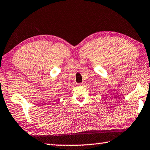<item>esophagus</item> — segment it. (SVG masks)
I'll list each match as a JSON object with an SVG mask.
<instances>
[{
	"mask_svg": "<svg viewBox=\"0 0 150 150\" xmlns=\"http://www.w3.org/2000/svg\"><path fill=\"white\" fill-rule=\"evenodd\" d=\"M78 86H83V84H82V83H78Z\"/></svg>",
	"mask_w": 150,
	"mask_h": 150,
	"instance_id": "esophagus-1",
	"label": "esophagus"
}]
</instances>
